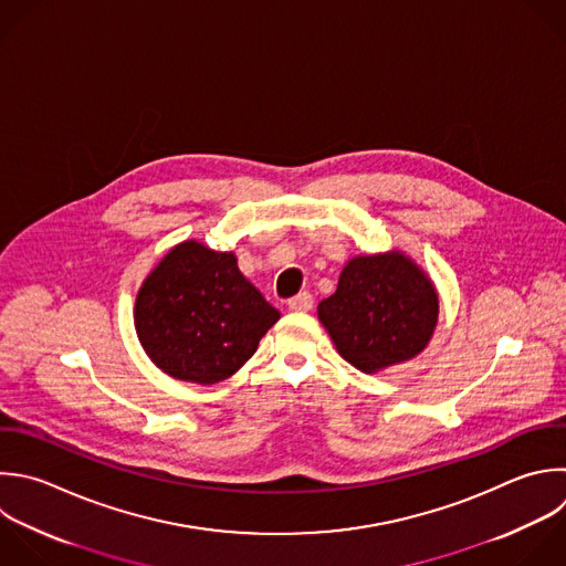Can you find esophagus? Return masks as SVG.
<instances>
[{"label":"esophagus","mask_w":566,"mask_h":566,"mask_svg":"<svg viewBox=\"0 0 566 566\" xmlns=\"http://www.w3.org/2000/svg\"><path fill=\"white\" fill-rule=\"evenodd\" d=\"M287 307H290L292 312H310V310L314 307V296H312L310 292H301V294H296L294 298H290Z\"/></svg>","instance_id":"1"}]
</instances>
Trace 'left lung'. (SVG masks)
<instances>
[{
  "instance_id": "left-lung-1",
  "label": "left lung",
  "mask_w": 566,
  "mask_h": 566,
  "mask_svg": "<svg viewBox=\"0 0 566 566\" xmlns=\"http://www.w3.org/2000/svg\"><path fill=\"white\" fill-rule=\"evenodd\" d=\"M318 318L338 354L365 374L420 354L438 323V294L402 252L352 259Z\"/></svg>"
}]
</instances>
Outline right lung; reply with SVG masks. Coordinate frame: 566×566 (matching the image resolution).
<instances>
[{
    "instance_id": "add662e5",
    "label": "right lung",
    "mask_w": 566,
    "mask_h": 566,
    "mask_svg": "<svg viewBox=\"0 0 566 566\" xmlns=\"http://www.w3.org/2000/svg\"><path fill=\"white\" fill-rule=\"evenodd\" d=\"M279 318L232 252H214L199 241L175 245L135 303L137 336L153 363L199 385L239 371Z\"/></svg>"
}]
</instances>
